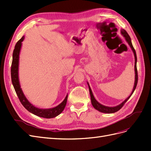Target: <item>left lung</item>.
I'll use <instances>...</instances> for the list:
<instances>
[{"label":"left lung","instance_id":"1","mask_svg":"<svg viewBox=\"0 0 151 151\" xmlns=\"http://www.w3.org/2000/svg\"><path fill=\"white\" fill-rule=\"evenodd\" d=\"M121 33L122 35L124 36L126 41L127 42V43H129V45H130V48H132V51L134 52V57H135V83H134V88L133 90H132V92L130 94V95L129 96V97H128L124 101H123L121 104H120L119 105H118V106H113V107H109V106H104V105L100 104L99 103H98L96 99L94 97V96L93 94L92 93V91H91V89L90 88V86L88 83V86H89V94L91 96V103H92V105L93 106V107L96 109L98 110L100 112H102V113H115L116 111H118V110H120V109L123 107V105L125 104V103L128 101V99H129L131 96L132 95V94L134 93V91L136 88V86L137 84V82H138V73H137V55H136V52H135V50L133 47V45H132V42H131V39L130 36L129 35V34L127 33V32L125 30V29H122L121 30Z\"/></svg>","mask_w":151,"mask_h":151}]
</instances>
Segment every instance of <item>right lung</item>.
<instances>
[{"mask_svg": "<svg viewBox=\"0 0 151 151\" xmlns=\"http://www.w3.org/2000/svg\"><path fill=\"white\" fill-rule=\"evenodd\" d=\"M24 36L18 41L15 45L14 49L13 54H12V62L11 65V80L12 83L16 93L17 95L18 98L21 101V104L23 105V106L28 110L34 115L38 116L40 117H43L45 118H54L63 111L64 109L65 105L67 101L68 94L66 96L64 100L58 106L49 109H40L34 106L33 104H31L28 100L25 97V96L22 92L21 88L19 77H18V68H19V53L22 45V42L24 40Z\"/></svg>", "mask_w": 151, "mask_h": 151, "instance_id": "right-lung-1", "label": "right lung"}]
</instances>
